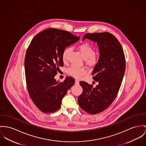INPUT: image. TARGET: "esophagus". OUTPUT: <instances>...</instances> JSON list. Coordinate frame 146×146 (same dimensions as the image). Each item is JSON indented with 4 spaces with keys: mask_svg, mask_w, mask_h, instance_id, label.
<instances>
[{
    "mask_svg": "<svg viewBox=\"0 0 146 146\" xmlns=\"http://www.w3.org/2000/svg\"><path fill=\"white\" fill-rule=\"evenodd\" d=\"M75 84H76V85H78L79 84V82L78 80H77V79H76V81H75Z\"/></svg>",
    "mask_w": 146,
    "mask_h": 146,
    "instance_id": "34e87169",
    "label": "esophagus"
}]
</instances>
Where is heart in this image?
<instances>
[{"instance_id": "obj_1", "label": "heart", "mask_w": 146, "mask_h": 146, "mask_svg": "<svg viewBox=\"0 0 146 146\" xmlns=\"http://www.w3.org/2000/svg\"><path fill=\"white\" fill-rule=\"evenodd\" d=\"M77 49L81 56L85 59L86 63L87 65L90 67H94L98 63L100 59L99 56L94 53V49L88 43H86L80 44L78 46ZM69 51L70 49L68 48H65L63 51L62 59L63 62H66L68 54ZM68 72L72 76L78 78L86 73V69L84 68L72 66L68 69Z\"/></svg>"}]
</instances>
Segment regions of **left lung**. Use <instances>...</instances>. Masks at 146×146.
<instances>
[{"label": "left lung", "mask_w": 146, "mask_h": 146, "mask_svg": "<svg viewBox=\"0 0 146 146\" xmlns=\"http://www.w3.org/2000/svg\"><path fill=\"white\" fill-rule=\"evenodd\" d=\"M88 39L97 43L100 59L92 71L93 79L98 83L96 87L84 81L79 82L83 92L78 98L80 107L92 114L106 110L115 98L125 69L123 48L118 39L108 32L86 34L83 40Z\"/></svg>", "instance_id": "8db88e82"}]
</instances>
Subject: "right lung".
Wrapping results in <instances>:
<instances>
[{
	"instance_id": "obj_1",
	"label": "right lung",
	"mask_w": 146,
	"mask_h": 146,
	"mask_svg": "<svg viewBox=\"0 0 146 146\" xmlns=\"http://www.w3.org/2000/svg\"><path fill=\"white\" fill-rule=\"evenodd\" d=\"M80 37L64 30L48 28L37 34L25 54L24 66L27 90L34 104L42 112L58 111L62 100L75 79L67 77L63 82L54 76L64 65V49Z\"/></svg>"
}]
</instances>
